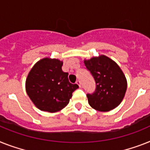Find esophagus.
Wrapping results in <instances>:
<instances>
[{"label":"esophagus","mask_w":150,"mask_h":150,"mask_svg":"<svg viewBox=\"0 0 150 150\" xmlns=\"http://www.w3.org/2000/svg\"><path fill=\"white\" fill-rule=\"evenodd\" d=\"M76 84L79 86V87H81V83H80V80H77V81H76Z\"/></svg>","instance_id":"esophagus-1"}]
</instances>
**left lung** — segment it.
<instances>
[{"instance_id":"8db88e82","label":"left lung","mask_w":150,"mask_h":150,"mask_svg":"<svg viewBox=\"0 0 150 150\" xmlns=\"http://www.w3.org/2000/svg\"><path fill=\"white\" fill-rule=\"evenodd\" d=\"M84 64L94 78L96 90L87 94L90 106L100 112H108L120 104L127 89V80L118 64L101 54L89 60Z\"/></svg>"}]
</instances>
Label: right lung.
Segmentation results:
<instances>
[{
	"label": "right lung",
	"mask_w": 150,
	"mask_h": 150,
	"mask_svg": "<svg viewBox=\"0 0 150 150\" xmlns=\"http://www.w3.org/2000/svg\"><path fill=\"white\" fill-rule=\"evenodd\" d=\"M63 61L44 57L30 70L25 82L26 92L34 106L41 111L56 112L67 106L77 84L69 82L62 70Z\"/></svg>",
	"instance_id": "obj_1"
}]
</instances>
